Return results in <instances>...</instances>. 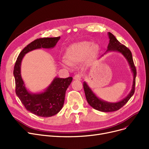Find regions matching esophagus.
I'll return each instance as SVG.
<instances>
[{"label":"esophagus","mask_w":149,"mask_h":149,"mask_svg":"<svg viewBox=\"0 0 149 149\" xmlns=\"http://www.w3.org/2000/svg\"><path fill=\"white\" fill-rule=\"evenodd\" d=\"M82 77V75L80 74H76L74 77V79L75 80H80L81 78Z\"/></svg>","instance_id":"esophagus-1"}]
</instances>
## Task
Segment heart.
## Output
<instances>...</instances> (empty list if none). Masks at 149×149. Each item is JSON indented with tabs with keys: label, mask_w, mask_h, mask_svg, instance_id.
<instances>
[{
	"label": "heart",
	"mask_w": 149,
	"mask_h": 149,
	"mask_svg": "<svg viewBox=\"0 0 149 149\" xmlns=\"http://www.w3.org/2000/svg\"><path fill=\"white\" fill-rule=\"evenodd\" d=\"M99 52L97 44H91L89 41H81L74 43L65 51L64 56L66 60H61V64L65 68H70L72 64L81 61L85 57L87 62L92 61Z\"/></svg>",
	"instance_id": "heart-1"
}]
</instances>
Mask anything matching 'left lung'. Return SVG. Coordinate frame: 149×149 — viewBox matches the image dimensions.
<instances>
[{"instance_id": "1", "label": "left lung", "mask_w": 149, "mask_h": 149, "mask_svg": "<svg viewBox=\"0 0 149 149\" xmlns=\"http://www.w3.org/2000/svg\"><path fill=\"white\" fill-rule=\"evenodd\" d=\"M108 35L109 41L108 45L107 50L104 54H105L107 52H117L120 53L125 58L129 66H130L132 72L133 73V80L132 89L127 96H126L122 100L114 103L108 102L99 98L88 86L87 83L86 81L83 82V89L84 91H85L86 99L88 103L93 108L102 112H112L117 111L125 104H126L127 102L130 100L134 93L135 80L136 76V68L134 65L131 51L127 47H125L124 45L122 44L110 32H108ZM103 56V55H102L101 56Z\"/></svg>"}]
</instances>
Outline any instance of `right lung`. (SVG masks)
<instances>
[{"mask_svg":"<svg viewBox=\"0 0 149 149\" xmlns=\"http://www.w3.org/2000/svg\"><path fill=\"white\" fill-rule=\"evenodd\" d=\"M60 39V36L44 38L31 42L19 54L14 68L17 96L29 111L41 117H50L56 114L62 109L66 91L72 81V77L61 79L56 77L43 91L33 93L26 88L22 80L21 63L25 55L29 52L41 48H54Z\"/></svg>","mask_w":149,"mask_h":149,"instance_id":"1","label":"right lung"}]
</instances>
